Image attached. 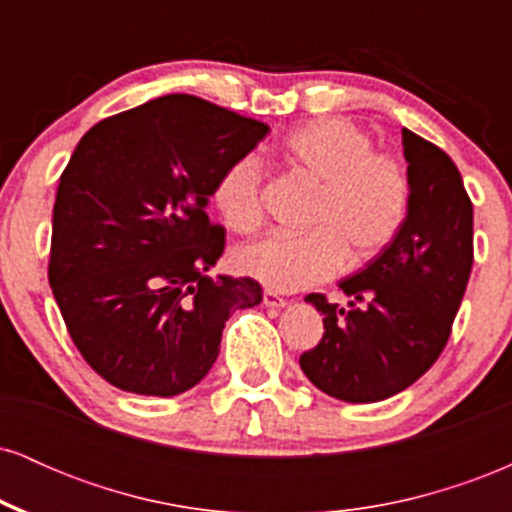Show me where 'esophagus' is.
<instances>
[{
  "label": "esophagus",
  "instance_id": "obj_1",
  "mask_svg": "<svg viewBox=\"0 0 512 512\" xmlns=\"http://www.w3.org/2000/svg\"><path fill=\"white\" fill-rule=\"evenodd\" d=\"M262 303L267 305V308H276V310H281L286 305V298H281V296H276L274 291H264V296H262Z\"/></svg>",
  "mask_w": 512,
  "mask_h": 512
}]
</instances>
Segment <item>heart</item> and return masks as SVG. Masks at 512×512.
Returning a JSON list of instances; mask_svg holds the SVG:
<instances>
[{
  "instance_id": "b5f03b06",
  "label": "heart",
  "mask_w": 512,
  "mask_h": 512,
  "mask_svg": "<svg viewBox=\"0 0 512 512\" xmlns=\"http://www.w3.org/2000/svg\"><path fill=\"white\" fill-rule=\"evenodd\" d=\"M286 166L317 185L305 226L310 233H269L233 252L236 272L272 291H301L344 267L378 257L409 214L411 180L404 163L373 151V139L354 122L322 117L293 129L281 144ZM211 202L233 231H252L262 219V163L240 156L216 180Z\"/></svg>"
}]
</instances>
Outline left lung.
<instances>
[{"label": "left lung", "instance_id": "obj_1", "mask_svg": "<svg viewBox=\"0 0 512 512\" xmlns=\"http://www.w3.org/2000/svg\"><path fill=\"white\" fill-rule=\"evenodd\" d=\"M409 214L387 248L339 281L346 308L320 293L325 334L301 356L317 390L342 402H380L414 385L448 344L474 262V211L452 158L402 129Z\"/></svg>", "mask_w": 512, "mask_h": 512}]
</instances>
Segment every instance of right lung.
<instances>
[{"instance_id": "right-lung-1", "label": "right lung", "mask_w": 512, "mask_h": 512, "mask_svg": "<svg viewBox=\"0 0 512 512\" xmlns=\"http://www.w3.org/2000/svg\"><path fill=\"white\" fill-rule=\"evenodd\" d=\"M264 122L170 93L93 125L52 209L50 286L86 363L134 395L175 397L214 366L228 315L262 301L255 279L207 272L226 233L207 207Z\"/></svg>"}]
</instances>
